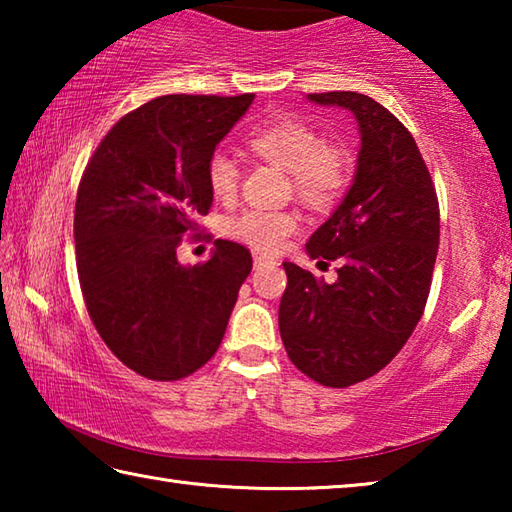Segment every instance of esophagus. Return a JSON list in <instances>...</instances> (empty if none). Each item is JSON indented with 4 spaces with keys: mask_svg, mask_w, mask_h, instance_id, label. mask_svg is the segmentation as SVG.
<instances>
[{
    "mask_svg": "<svg viewBox=\"0 0 512 512\" xmlns=\"http://www.w3.org/2000/svg\"><path fill=\"white\" fill-rule=\"evenodd\" d=\"M264 266H275V259H273V257L257 255V257H255V268H264Z\"/></svg>",
    "mask_w": 512,
    "mask_h": 512,
    "instance_id": "esophagus-1",
    "label": "esophagus"
}]
</instances>
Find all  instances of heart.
Returning <instances> with one entry per match:
<instances>
[{
  "label": "heart",
  "instance_id": "heart-1",
  "mask_svg": "<svg viewBox=\"0 0 512 512\" xmlns=\"http://www.w3.org/2000/svg\"><path fill=\"white\" fill-rule=\"evenodd\" d=\"M250 151L289 171L293 192L302 201L325 207L343 194L352 176V153L345 144L327 142L325 133L296 115H271L248 135ZM207 185L219 201L235 196L239 167L228 153H214L207 162ZM298 214L289 210L250 207L225 221V232L259 253H277L298 230Z\"/></svg>",
  "mask_w": 512,
  "mask_h": 512
}]
</instances>
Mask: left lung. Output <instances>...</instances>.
Returning <instances> with one entry per match:
<instances>
[{
	"mask_svg": "<svg viewBox=\"0 0 512 512\" xmlns=\"http://www.w3.org/2000/svg\"><path fill=\"white\" fill-rule=\"evenodd\" d=\"M354 112L359 167L307 253L339 280L284 262L280 336L293 366L329 388L377 375L409 341L427 307L440 239V207L427 164L400 119L359 92L309 94Z\"/></svg>",
	"mask_w": 512,
	"mask_h": 512,
	"instance_id": "1",
	"label": "left lung"
}]
</instances>
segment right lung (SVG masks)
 Returning <instances> with one entry per match:
<instances>
[{
  "mask_svg": "<svg viewBox=\"0 0 512 512\" xmlns=\"http://www.w3.org/2000/svg\"><path fill=\"white\" fill-rule=\"evenodd\" d=\"M255 94H167L121 117L85 164L74 210L85 309L108 350L153 381L189 377L219 350L250 250L216 239L180 266L210 212L207 162Z\"/></svg>",
  "mask_w": 512,
  "mask_h": 512,
  "instance_id": "right-lung-1",
  "label": "right lung"
}]
</instances>
